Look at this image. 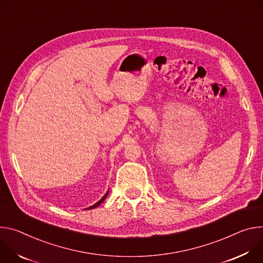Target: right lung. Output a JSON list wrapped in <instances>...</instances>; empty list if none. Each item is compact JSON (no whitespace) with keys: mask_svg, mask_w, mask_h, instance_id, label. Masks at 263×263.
Segmentation results:
<instances>
[{"mask_svg":"<svg viewBox=\"0 0 263 263\" xmlns=\"http://www.w3.org/2000/svg\"><path fill=\"white\" fill-rule=\"evenodd\" d=\"M107 194H108V190H107V192H106V193H105V194H104V195H103V196H102V197H101V199H100V200H98V201H97V202H96V203H94V205H93V206H90V207H89V208H86V209H85V210H90V209H94V208H96V207H98V206H99V205H100V203H101V202H102V201H103V200H104V199H105V198H106V196H107Z\"/></svg>","mask_w":263,"mask_h":263,"instance_id":"right-lung-1","label":"right lung"}]
</instances>
